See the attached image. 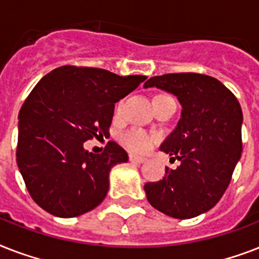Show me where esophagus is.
I'll return each mask as SVG.
<instances>
[{
  "label": "esophagus",
  "instance_id": "1",
  "mask_svg": "<svg viewBox=\"0 0 259 259\" xmlns=\"http://www.w3.org/2000/svg\"><path fill=\"white\" fill-rule=\"evenodd\" d=\"M129 160L133 162H137V164H142V162H145V158L140 157V156H136V154H130Z\"/></svg>",
  "mask_w": 259,
  "mask_h": 259
}]
</instances>
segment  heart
<instances>
[{"label":"heart","instance_id":"heart-1","mask_svg":"<svg viewBox=\"0 0 259 259\" xmlns=\"http://www.w3.org/2000/svg\"><path fill=\"white\" fill-rule=\"evenodd\" d=\"M122 110V102H119L117 106V113H119ZM122 142L125 144L130 150L133 152H138V153H144L146 150H149L152 148L154 142V137L150 134L142 132V130L133 129L126 132L122 136Z\"/></svg>","mask_w":259,"mask_h":259}]
</instances>
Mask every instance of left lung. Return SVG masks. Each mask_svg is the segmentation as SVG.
I'll use <instances>...</instances> for the list:
<instances>
[{
	"mask_svg": "<svg viewBox=\"0 0 259 259\" xmlns=\"http://www.w3.org/2000/svg\"><path fill=\"white\" fill-rule=\"evenodd\" d=\"M172 94L181 105L180 119L160 150L180 161L165 176L146 183V199L176 219L207 212L221 200L242 154L243 114L234 94L208 75L183 72L153 76L144 89Z\"/></svg>",
	"mask_w": 259,
	"mask_h": 259,
	"instance_id": "obj_1",
	"label": "left lung"
}]
</instances>
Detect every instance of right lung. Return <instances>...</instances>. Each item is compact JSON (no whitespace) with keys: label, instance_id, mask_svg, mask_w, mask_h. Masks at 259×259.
<instances>
[{"label":"right lung","instance_id":"obj_1","mask_svg":"<svg viewBox=\"0 0 259 259\" xmlns=\"http://www.w3.org/2000/svg\"><path fill=\"white\" fill-rule=\"evenodd\" d=\"M145 79L64 66L34 86L18 114L16 156L28 192L42 209L74 218L103 201L110 170L129 157L113 141L102 154L84 149V142L109 136L114 105Z\"/></svg>","mask_w":259,"mask_h":259}]
</instances>
